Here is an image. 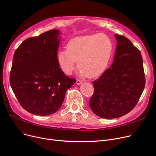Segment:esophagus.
<instances>
[{"instance_id": "1", "label": "esophagus", "mask_w": 156, "mask_h": 156, "mask_svg": "<svg viewBox=\"0 0 156 156\" xmlns=\"http://www.w3.org/2000/svg\"><path fill=\"white\" fill-rule=\"evenodd\" d=\"M83 82L82 81H81V80H76V83L78 85H81V83H82Z\"/></svg>"}]
</instances>
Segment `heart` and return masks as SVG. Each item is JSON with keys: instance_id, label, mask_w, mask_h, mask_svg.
Instances as JSON below:
<instances>
[{"instance_id": "heart-1", "label": "heart", "mask_w": 156, "mask_h": 156, "mask_svg": "<svg viewBox=\"0 0 156 156\" xmlns=\"http://www.w3.org/2000/svg\"><path fill=\"white\" fill-rule=\"evenodd\" d=\"M111 39L104 34L79 36L71 39L66 50H59L57 59L62 71L70 75L78 66L90 78L100 76L107 69L112 52Z\"/></svg>"}]
</instances>
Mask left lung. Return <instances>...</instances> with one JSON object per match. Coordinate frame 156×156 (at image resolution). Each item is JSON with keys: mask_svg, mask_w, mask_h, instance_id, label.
Wrapping results in <instances>:
<instances>
[{"mask_svg": "<svg viewBox=\"0 0 156 156\" xmlns=\"http://www.w3.org/2000/svg\"><path fill=\"white\" fill-rule=\"evenodd\" d=\"M114 36L117 45L113 62L93 81L94 92L89 101L92 111L105 119L121 117L132 111L145 83L140 52L127 38Z\"/></svg>", "mask_w": 156, "mask_h": 156, "instance_id": "8db88e82", "label": "left lung"}]
</instances>
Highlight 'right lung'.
<instances>
[{
  "label": "right lung",
  "instance_id": "add662e5",
  "mask_svg": "<svg viewBox=\"0 0 156 156\" xmlns=\"http://www.w3.org/2000/svg\"><path fill=\"white\" fill-rule=\"evenodd\" d=\"M61 31L51 30L27 38L16 49L10 84L20 105L38 116L58 111L76 80L66 76L57 62Z\"/></svg>",
  "mask_w": 156,
  "mask_h": 156
}]
</instances>
